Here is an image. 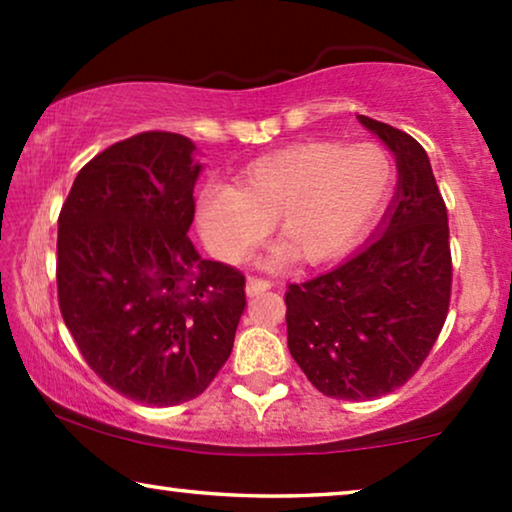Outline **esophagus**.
<instances>
[{
    "instance_id": "esophagus-1",
    "label": "esophagus",
    "mask_w": 512,
    "mask_h": 512,
    "mask_svg": "<svg viewBox=\"0 0 512 512\" xmlns=\"http://www.w3.org/2000/svg\"><path fill=\"white\" fill-rule=\"evenodd\" d=\"M270 286H272L270 279H265V277H254V275H251V277L247 279V296H258V293L268 291Z\"/></svg>"
}]
</instances>
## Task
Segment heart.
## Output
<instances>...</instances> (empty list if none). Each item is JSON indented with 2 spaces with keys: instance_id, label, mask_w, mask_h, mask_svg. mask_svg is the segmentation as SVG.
Listing matches in <instances>:
<instances>
[{
  "instance_id": "1",
  "label": "heart",
  "mask_w": 512,
  "mask_h": 512,
  "mask_svg": "<svg viewBox=\"0 0 512 512\" xmlns=\"http://www.w3.org/2000/svg\"><path fill=\"white\" fill-rule=\"evenodd\" d=\"M391 186L389 156L375 144L305 142L256 160L235 188L209 184L198 195L207 249L240 263L275 221L279 256L307 263L340 256L373 221Z\"/></svg>"
}]
</instances>
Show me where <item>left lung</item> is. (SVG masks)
Instances as JSON below:
<instances>
[{"instance_id":"left-lung-1","label":"left lung","mask_w":512,"mask_h":512,"mask_svg":"<svg viewBox=\"0 0 512 512\" xmlns=\"http://www.w3.org/2000/svg\"><path fill=\"white\" fill-rule=\"evenodd\" d=\"M359 121L394 151V205L359 254L289 284L284 296L291 356L321 394L340 401L403 387L436 345L452 293L447 207L429 156L408 132Z\"/></svg>"}]
</instances>
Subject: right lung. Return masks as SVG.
<instances>
[{"instance_id":"1","label":"right lung","mask_w":512,"mask_h":512,"mask_svg":"<svg viewBox=\"0 0 512 512\" xmlns=\"http://www.w3.org/2000/svg\"><path fill=\"white\" fill-rule=\"evenodd\" d=\"M177 132H139L81 167L58 219V303L95 375L137 403L200 396L233 352L244 275L188 228L200 163Z\"/></svg>"}]
</instances>
